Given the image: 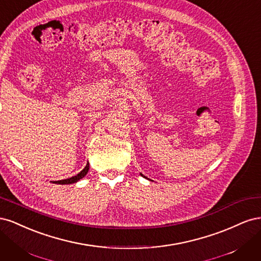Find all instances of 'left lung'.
I'll return each instance as SVG.
<instances>
[{
  "label": "left lung",
  "instance_id": "left-lung-1",
  "mask_svg": "<svg viewBox=\"0 0 261 261\" xmlns=\"http://www.w3.org/2000/svg\"><path fill=\"white\" fill-rule=\"evenodd\" d=\"M141 175H143V174H141ZM143 176H144V175H143ZM144 177H145V176H144Z\"/></svg>",
  "mask_w": 261,
  "mask_h": 261
}]
</instances>
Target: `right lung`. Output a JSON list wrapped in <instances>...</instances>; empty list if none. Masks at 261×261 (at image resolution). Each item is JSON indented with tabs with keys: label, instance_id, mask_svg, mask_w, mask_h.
Returning <instances> with one entry per match:
<instances>
[{
	"label": "right lung",
	"instance_id": "obj_1",
	"mask_svg": "<svg viewBox=\"0 0 261 261\" xmlns=\"http://www.w3.org/2000/svg\"><path fill=\"white\" fill-rule=\"evenodd\" d=\"M89 170V163H87V165L85 167V169L83 171H81V173H78L77 175L73 176V177H69V178H66V179H62V180H55L53 181V183L55 184H73V183H76V181L80 180L81 178H83L86 174L87 172H88Z\"/></svg>",
	"mask_w": 261,
	"mask_h": 261
}]
</instances>
